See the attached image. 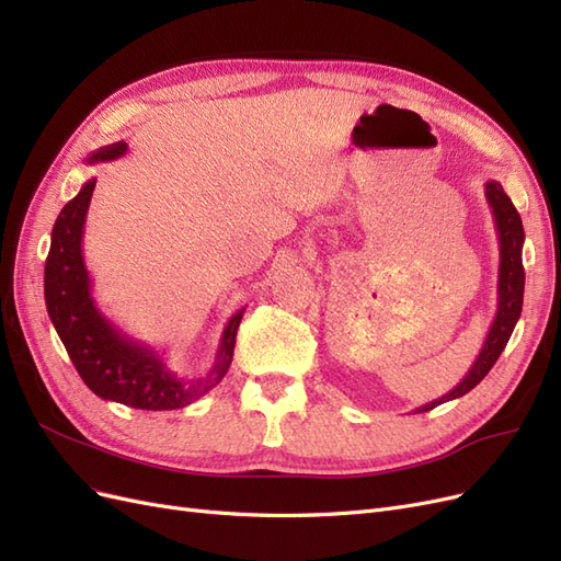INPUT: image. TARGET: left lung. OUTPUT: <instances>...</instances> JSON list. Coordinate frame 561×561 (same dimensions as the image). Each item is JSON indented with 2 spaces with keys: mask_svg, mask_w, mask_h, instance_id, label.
<instances>
[{
  "mask_svg": "<svg viewBox=\"0 0 561 561\" xmlns=\"http://www.w3.org/2000/svg\"><path fill=\"white\" fill-rule=\"evenodd\" d=\"M484 196L491 206V213H494V222L499 231V245H501V264H499V307H496V318L491 322V330L484 339V346L478 355V360L472 363L468 369V375L463 381L456 388H451L447 396L437 398L428 404L416 407L414 414L421 412H431L437 404L449 402L466 396L468 390L478 386L486 375L489 369L496 365L499 355L503 353L507 339H511L519 313H522V299H524V264H522V245H524V227H522V217L517 208L513 206L511 196L503 192L501 182L489 180L484 184Z\"/></svg>",
  "mask_w": 561,
  "mask_h": 561,
  "instance_id": "1",
  "label": "left lung"
}]
</instances>
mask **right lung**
I'll list each match as a JSON object with an SVG mask.
<instances>
[{
  "instance_id": "obj_1",
  "label": "right lung",
  "mask_w": 561,
  "mask_h": 561,
  "mask_svg": "<svg viewBox=\"0 0 561 561\" xmlns=\"http://www.w3.org/2000/svg\"><path fill=\"white\" fill-rule=\"evenodd\" d=\"M126 142L100 147L89 157V163L118 159L126 154ZM93 190L95 178L83 184L79 194L60 210L54 231H50V250L44 266L48 318L79 377L98 398L149 412L180 410V407L206 396L225 379L233 358L236 332H239L245 309L236 311L227 322L208 375L196 379L173 375L159 351L133 342L95 307L91 276L83 264L81 250Z\"/></svg>"
}]
</instances>
